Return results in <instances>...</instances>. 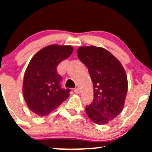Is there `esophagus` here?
<instances>
[{"instance_id":"esophagus-1","label":"esophagus","mask_w":152,"mask_h":152,"mask_svg":"<svg viewBox=\"0 0 152 152\" xmlns=\"http://www.w3.org/2000/svg\"><path fill=\"white\" fill-rule=\"evenodd\" d=\"M74 92L75 93H76V94H80V92H81V91H80V89H79V88H75V89H74Z\"/></svg>"}]
</instances>
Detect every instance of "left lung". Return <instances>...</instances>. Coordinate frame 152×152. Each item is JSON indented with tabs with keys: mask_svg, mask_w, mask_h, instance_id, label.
<instances>
[{
	"mask_svg": "<svg viewBox=\"0 0 152 152\" xmlns=\"http://www.w3.org/2000/svg\"><path fill=\"white\" fill-rule=\"evenodd\" d=\"M78 57L87 66L94 86V100L85 107L91 121L107 124L124 107L128 79L120 61L104 48L80 47Z\"/></svg>",
	"mask_w": 152,
	"mask_h": 152,
	"instance_id": "8db88e82",
	"label": "left lung"
}]
</instances>
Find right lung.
Segmentation results:
<instances>
[{
	"label": "right lung",
	"mask_w": 152,
	"mask_h": 152,
	"mask_svg": "<svg viewBox=\"0 0 152 152\" xmlns=\"http://www.w3.org/2000/svg\"><path fill=\"white\" fill-rule=\"evenodd\" d=\"M73 51L70 45H51L36 53L29 61L23 76V95L36 115H48L68 98L70 90L61 88L57 66Z\"/></svg>",
	"instance_id": "add662e5"
}]
</instances>
